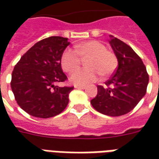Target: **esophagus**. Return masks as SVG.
<instances>
[{
    "label": "esophagus",
    "mask_w": 159,
    "mask_h": 159,
    "mask_svg": "<svg viewBox=\"0 0 159 159\" xmlns=\"http://www.w3.org/2000/svg\"><path fill=\"white\" fill-rule=\"evenodd\" d=\"M76 87H79V86H80V85H79V84H78V83H76Z\"/></svg>",
    "instance_id": "obj_1"
}]
</instances>
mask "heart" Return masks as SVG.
I'll list each match as a JSON object with an SVG mask.
<instances>
[{
  "mask_svg": "<svg viewBox=\"0 0 159 159\" xmlns=\"http://www.w3.org/2000/svg\"><path fill=\"white\" fill-rule=\"evenodd\" d=\"M84 74L87 76V78H86V81L84 82L85 83H92V82H93L94 80H95V77H94V74H93V72H92V71H85L84 72Z\"/></svg>",
  "mask_w": 159,
  "mask_h": 159,
  "instance_id": "obj_1",
  "label": "heart"
}]
</instances>
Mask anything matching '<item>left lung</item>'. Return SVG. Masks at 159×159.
Masks as SVG:
<instances>
[{
    "label": "left lung",
    "mask_w": 159,
    "mask_h": 159,
    "mask_svg": "<svg viewBox=\"0 0 159 159\" xmlns=\"http://www.w3.org/2000/svg\"><path fill=\"white\" fill-rule=\"evenodd\" d=\"M67 38L50 36L36 42L21 57L12 73L11 88L19 107L30 116L49 118L62 112L74 87L63 85L61 68Z\"/></svg>",
    "instance_id": "left-lung-1"
}]
</instances>
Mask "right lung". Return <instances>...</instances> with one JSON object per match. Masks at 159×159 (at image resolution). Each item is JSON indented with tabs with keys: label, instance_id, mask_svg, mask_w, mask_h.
I'll return each instance as SVG.
<instances>
[{
	"label": "right lung",
	"instance_id": "obj_1",
	"mask_svg": "<svg viewBox=\"0 0 159 159\" xmlns=\"http://www.w3.org/2000/svg\"><path fill=\"white\" fill-rule=\"evenodd\" d=\"M118 66L105 85H98V93L91 105L100 113L118 117L136 107L147 93L149 76L142 60L129 46L117 38L111 41Z\"/></svg>",
	"mask_w": 159,
	"mask_h": 159
}]
</instances>
